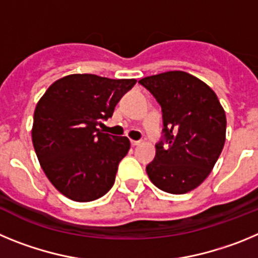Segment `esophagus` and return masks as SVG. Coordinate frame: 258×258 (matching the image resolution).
<instances>
[{"label":"esophagus","mask_w":258,"mask_h":258,"mask_svg":"<svg viewBox=\"0 0 258 258\" xmlns=\"http://www.w3.org/2000/svg\"><path fill=\"white\" fill-rule=\"evenodd\" d=\"M131 142H132V146H138V145H141V141H134V140H132Z\"/></svg>","instance_id":"1"}]
</instances>
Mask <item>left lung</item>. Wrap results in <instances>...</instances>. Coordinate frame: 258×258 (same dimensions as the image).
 <instances>
[{"label": "left lung", "instance_id": "8db88e82", "mask_svg": "<svg viewBox=\"0 0 258 258\" xmlns=\"http://www.w3.org/2000/svg\"><path fill=\"white\" fill-rule=\"evenodd\" d=\"M161 106L164 140L146 172L157 188L186 194L207 178L226 140V115L216 93L183 71L141 79ZM165 142L168 146L163 147Z\"/></svg>", "mask_w": 258, "mask_h": 258}]
</instances>
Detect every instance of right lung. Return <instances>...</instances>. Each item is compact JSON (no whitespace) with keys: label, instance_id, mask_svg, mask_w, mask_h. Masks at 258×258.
<instances>
[{"label":"right lung","instance_id":"obj_1","mask_svg":"<svg viewBox=\"0 0 258 258\" xmlns=\"http://www.w3.org/2000/svg\"><path fill=\"white\" fill-rule=\"evenodd\" d=\"M134 79L68 75L42 95L33 115L32 142L52 186L68 199L92 202L111 190L118 163L131 149L126 137L98 126L111 117Z\"/></svg>","mask_w":258,"mask_h":258}]
</instances>
